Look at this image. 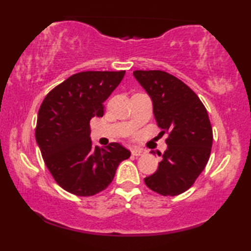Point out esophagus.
<instances>
[{
  "label": "esophagus",
  "mask_w": 251,
  "mask_h": 251,
  "mask_svg": "<svg viewBox=\"0 0 251 251\" xmlns=\"http://www.w3.org/2000/svg\"><path fill=\"white\" fill-rule=\"evenodd\" d=\"M145 153H146L145 151H143L140 149H135L131 151V154L133 156H143V155H145Z\"/></svg>",
  "instance_id": "esophagus-1"
}]
</instances>
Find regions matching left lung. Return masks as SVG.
<instances>
[{
    "label": "left lung",
    "instance_id": "1",
    "mask_svg": "<svg viewBox=\"0 0 251 251\" xmlns=\"http://www.w3.org/2000/svg\"><path fill=\"white\" fill-rule=\"evenodd\" d=\"M133 76L152 99L161 135L169 132L162 161L145 184L164 197L184 193L210 156L212 128L207 109L190 87L167 72L135 71Z\"/></svg>",
    "mask_w": 251,
    "mask_h": 251
}]
</instances>
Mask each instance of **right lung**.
Returning <instances> with one entry per match:
<instances>
[{
	"mask_svg": "<svg viewBox=\"0 0 251 251\" xmlns=\"http://www.w3.org/2000/svg\"><path fill=\"white\" fill-rule=\"evenodd\" d=\"M120 72H81L53 88L41 105L35 130L44 163L60 187L90 197L112 183L116 169L130 157L119 143L94 147L90 120L104 115V101L125 76Z\"/></svg>",
	"mask_w": 251,
	"mask_h": 251,
	"instance_id": "right-lung-1",
	"label": "right lung"
}]
</instances>
